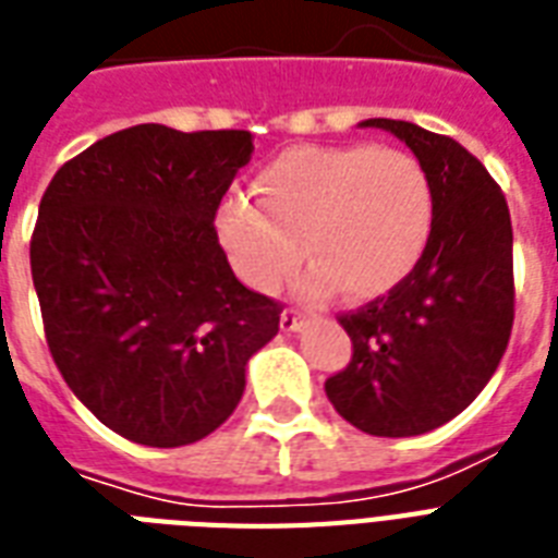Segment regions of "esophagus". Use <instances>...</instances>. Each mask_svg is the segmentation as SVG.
Instances as JSON below:
<instances>
[{
  "mask_svg": "<svg viewBox=\"0 0 558 558\" xmlns=\"http://www.w3.org/2000/svg\"><path fill=\"white\" fill-rule=\"evenodd\" d=\"M279 326H282V331H300L302 314L296 308H284L282 317H279Z\"/></svg>",
  "mask_w": 558,
  "mask_h": 558,
  "instance_id": "34e87169",
  "label": "esophagus"
}]
</instances>
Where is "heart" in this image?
Here are the masks:
<instances>
[{
    "label": "heart",
    "mask_w": 558,
    "mask_h": 558,
    "mask_svg": "<svg viewBox=\"0 0 558 558\" xmlns=\"http://www.w3.org/2000/svg\"><path fill=\"white\" fill-rule=\"evenodd\" d=\"M258 194L223 201L215 218L220 247L258 291H276L308 250L305 291L375 300L408 279L434 230L430 177L399 148L300 145L262 168Z\"/></svg>",
    "instance_id": "1"
}]
</instances>
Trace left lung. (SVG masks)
<instances>
[{"mask_svg":"<svg viewBox=\"0 0 558 558\" xmlns=\"http://www.w3.org/2000/svg\"><path fill=\"white\" fill-rule=\"evenodd\" d=\"M361 124L399 136L425 166L434 230L404 282L338 317L352 361L326 396L364 434L418 436L463 413L507 352L512 220L498 183L460 142L396 119Z\"/></svg>","mask_w":558,"mask_h":558,"instance_id":"8db88e82","label":"left lung"}]
</instances>
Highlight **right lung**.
I'll return each instance as SVG.
<instances>
[{"label": "right lung", "instance_id": "1", "mask_svg": "<svg viewBox=\"0 0 558 558\" xmlns=\"http://www.w3.org/2000/svg\"><path fill=\"white\" fill-rule=\"evenodd\" d=\"M247 131L136 124L51 177L32 279L63 381L124 439L177 448L239 408L282 305L235 279L215 211L250 162Z\"/></svg>", "mask_w": 558, "mask_h": 558}]
</instances>
